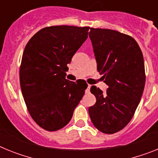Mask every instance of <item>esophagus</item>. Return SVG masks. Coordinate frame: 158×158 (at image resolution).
Listing matches in <instances>:
<instances>
[{
	"label": "esophagus",
	"mask_w": 158,
	"mask_h": 158,
	"mask_svg": "<svg viewBox=\"0 0 158 158\" xmlns=\"http://www.w3.org/2000/svg\"><path fill=\"white\" fill-rule=\"evenodd\" d=\"M90 88H91V85H88L87 89L85 90V93H89V92H90Z\"/></svg>",
	"instance_id": "1"
}]
</instances>
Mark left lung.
Returning <instances> with one entry per match:
<instances>
[{"label": "left lung", "mask_w": 158, "mask_h": 158, "mask_svg": "<svg viewBox=\"0 0 158 158\" xmlns=\"http://www.w3.org/2000/svg\"><path fill=\"white\" fill-rule=\"evenodd\" d=\"M97 70L108 85L105 93L93 85L96 104L89 107L92 123L104 134L123 129L134 116L146 83L144 59L131 36L111 29L90 28Z\"/></svg>", "instance_id": "obj_1"}]
</instances>
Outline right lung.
<instances>
[{
	"instance_id": "add662e5",
	"label": "right lung",
	"mask_w": 158,
	"mask_h": 158,
	"mask_svg": "<svg viewBox=\"0 0 158 158\" xmlns=\"http://www.w3.org/2000/svg\"><path fill=\"white\" fill-rule=\"evenodd\" d=\"M89 30L67 25L44 27L25 47L19 68L22 94L31 118L46 131L69 123L87 89L85 81L65 79V72Z\"/></svg>"
}]
</instances>
